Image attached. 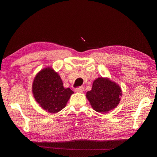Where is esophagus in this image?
<instances>
[{
  "instance_id": "obj_1",
  "label": "esophagus",
  "mask_w": 157,
  "mask_h": 157,
  "mask_svg": "<svg viewBox=\"0 0 157 157\" xmlns=\"http://www.w3.org/2000/svg\"><path fill=\"white\" fill-rule=\"evenodd\" d=\"M75 91L76 92L82 93V92H83V91H84V88H83V87H81V86L78 87V88H75Z\"/></svg>"
}]
</instances>
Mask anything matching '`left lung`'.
Masks as SVG:
<instances>
[{
	"label": "left lung",
	"mask_w": 157,
	"mask_h": 157,
	"mask_svg": "<svg viewBox=\"0 0 157 157\" xmlns=\"http://www.w3.org/2000/svg\"><path fill=\"white\" fill-rule=\"evenodd\" d=\"M121 96L120 86L108 78L99 77L94 80L86 96L95 111L104 114L117 107Z\"/></svg>",
	"instance_id": "left-lung-1"
}]
</instances>
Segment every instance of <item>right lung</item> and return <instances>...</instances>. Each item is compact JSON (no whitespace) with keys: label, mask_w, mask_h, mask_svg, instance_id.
Instances as JSON below:
<instances>
[{"label":"right lung","mask_w":157,"mask_h":157,"mask_svg":"<svg viewBox=\"0 0 157 157\" xmlns=\"http://www.w3.org/2000/svg\"><path fill=\"white\" fill-rule=\"evenodd\" d=\"M32 91L36 101L45 111L56 113L66 106L74 92L65 88L60 76L51 67H46L36 74Z\"/></svg>","instance_id":"add662e5"}]
</instances>
